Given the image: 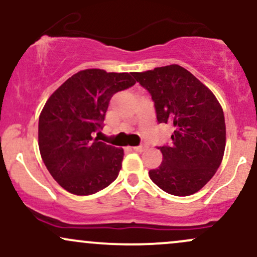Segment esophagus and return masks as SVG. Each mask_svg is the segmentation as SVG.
Segmentation results:
<instances>
[{
    "label": "esophagus",
    "instance_id": "obj_1",
    "mask_svg": "<svg viewBox=\"0 0 257 257\" xmlns=\"http://www.w3.org/2000/svg\"><path fill=\"white\" fill-rule=\"evenodd\" d=\"M146 145H139V146H134L133 147V150H134V151H137V152H144L146 150Z\"/></svg>",
    "mask_w": 257,
    "mask_h": 257
}]
</instances>
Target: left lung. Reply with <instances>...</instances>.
<instances>
[{
  "mask_svg": "<svg viewBox=\"0 0 257 257\" xmlns=\"http://www.w3.org/2000/svg\"><path fill=\"white\" fill-rule=\"evenodd\" d=\"M151 94L158 123L174 125L170 145L158 147L163 161L150 178L164 192H198L219 169L226 146L222 107L211 90L179 65L133 72Z\"/></svg>",
  "mask_w": 257,
  "mask_h": 257,
  "instance_id": "8db88e82",
  "label": "left lung"
}]
</instances>
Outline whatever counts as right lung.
Here are the masks:
<instances>
[{"label": "right lung", "instance_id": "obj_1", "mask_svg": "<svg viewBox=\"0 0 257 257\" xmlns=\"http://www.w3.org/2000/svg\"><path fill=\"white\" fill-rule=\"evenodd\" d=\"M135 84L128 72L79 71L49 96L38 119L41 157L67 192L88 196L107 187L122 168L123 149L99 141L113 94Z\"/></svg>", "mask_w": 257, "mask_h": 257}]
</instances>
